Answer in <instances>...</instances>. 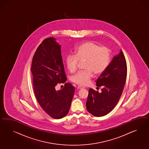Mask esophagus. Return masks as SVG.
<instances>
[{
    "instance_id": "esophagus-1",
    "label": "esophagus",
    "mask_w": 149,
    "mask_h": 149,
    "mask_svg": "<svg viewBox=\"0 0 149 149\" xmlns=\"http://www.w3.org/2000/svg\"><path fill=\"white\" fill-rule=\"evenodd\" d=\"M85 88L84 86H77V88L78 89H81V88Z\"/></svg>"
}]
</instances>
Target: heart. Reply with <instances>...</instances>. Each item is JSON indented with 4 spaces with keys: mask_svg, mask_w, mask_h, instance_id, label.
<instances>
[{
    "mask_svg": "<svg viewBox=\"0 0 149 149\" xmlns=\"http://www.w3.org/2000/svg\"><path fill=\"white\" fill-rule=\"evenodd\" d=\"M79 61H84L86 70L77 72L73 75L72 81L80 85H87L95 75H100L108 68L110 62V51L105 46L100 47L97 44L88 41L80 45L75 51V55L69 54L66 58L68 70L74 72L77 70Z\"/></svg>",
    "mask_w": 149,
    "mask_h": 149,
    "instance_id": "1",
    "label": "heart"
}]
</instances>
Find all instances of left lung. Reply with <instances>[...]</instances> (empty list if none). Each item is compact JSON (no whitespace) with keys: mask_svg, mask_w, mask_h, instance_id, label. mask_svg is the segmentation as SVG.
<instances>
[{"mask_svg":"<svg viewBox=\"0 0 149 149\" xmlns=\"http://www.w3.org/2000/svg\"><path fill=\"white\" fill-rule=\"evenodd\" d=\"M127 72L126 61L120 50L96 81V86L102 87V91L99 92L92 88L89 90L86 102V108L89 113L100 117L113 110L122 95Z\"/></svg>","mask_w":149,"mask_h":149,"instance_id":"8db88e82","label":"left lung"}]
</instances>
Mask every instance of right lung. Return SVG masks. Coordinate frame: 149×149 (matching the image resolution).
<instances>
[{"mask_svg": "<svg viewBox=\"0 0 149 149\" xmlns=\"http://www.w3.org/2000/svg\"><path fill=\"white\" fill-rule=\"evenodd\" d=\"M56 40L52 37L42 41L34 54L31 70L34 94L39 104L51 117L59 119L68 114L75 87L65 83L62 89H56L57 84L67 81L61 46Z\"/></svg>", "mask_w": 149, "mask_h": 149, "instance_id": "add662e5", "label": "right lung"}]
</instances>
